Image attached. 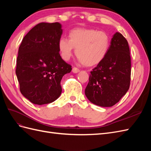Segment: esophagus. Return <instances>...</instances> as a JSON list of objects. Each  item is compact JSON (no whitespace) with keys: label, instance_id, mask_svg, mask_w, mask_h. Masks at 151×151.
<instances>
[{"label":"esophagus","instance_id":"obj_1","mask_svg":"<svg viewBox=\"0 0 151 151\" xmlns=\"http://www.w3.org/2000/svg\"><path fill=\"white\" fill-rule=\"evenodd\" d=\"M79 71H80V70L78 68H77V67H73L72 68V72L74 73H77V72H79Z\"/></svg>","mask_w":151,"mask_h":151}]
</instances>
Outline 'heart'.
<instances>
[{"instance_id":"1","label":"heart","mask_w":151,"mask_h":151,"mask_svg":"<svg viewBox=\"0 0 151 151\" xmlns=\"http://www.w3.org/2000/svg\"><path fill=\"white\" fill-rule=\"evenodd\" d=\"M68 37L69 40L61 37L58 40V47L62 58L69 60L76 48V57L86 66H93L101 62L110 45V39L106 32L94 29H72Z\"/></svg>"}]
</instances>
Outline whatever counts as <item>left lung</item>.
<instances>
[{"label":"left lung","instance_id":"8db88e82","mask_svg":"<svg viewBox=\"0 0 151 151\" xmlns=\"http://www.w3.org/2000/svg\"><path fill=\"white\" fill-rule=\"evenodd\" d=\"M130 77L129 44L124 36L116 32L111 38L106 57L91 72L85 94L96 105L113 106L129 90Z\"/></svg>","mask_w":151,"mask_h":151}]
</instances>
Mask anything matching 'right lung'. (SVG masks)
Returning a JSON list of instances; mask_svg holds the SVG:
<instances>
[{"label": "right lung", "instance_id": "1", "mask_svg": "<svg viewBox=\"0 0 151 151\" xmlns=\"http://www.w3.org/2000/svg\"><path fill=\"white\" fill-rule=\"evenodd\" d=\"M62 34L59 22H41L22 40L16 74L21 94L32 103L42 105L55 101L62 93L63 76L72 70L59 53Z\"/></svg>", "mask_w": 151, "mask_h": 151}]
</instances>
